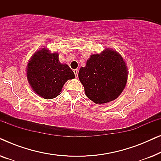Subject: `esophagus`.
I'll return each instance as SVG.
<instances>
[{"label": "esophagus", "mask_w": 161, "mask_h": 161, "mask_svg": "<svg viewBox=\"0 0 161 161\" xmlns=\"http://www.w3.org/2000/svg\"><path fill=\"white\" fill-rule=\"evenodd\" d=\"M75 75V78H78V69H74L73 70Z\"/></svg>", "instance_id": "esophagus-1"}]
</instances>
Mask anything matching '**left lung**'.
I'll return each mask as SVG.
<instances>
[{"label": "left lung", "instance_id": "obj_1", "mask_svg": "<svg viewBox=\"0 0 161 161\" xmlns=\"http://www.w3.org/2000/svg\"><path fill=\"white\" fill-rule=\"evenodd\" d=\"M127 67L117 51L106 48L100 54L90 56L78 78L86 95L96 104L114 100L124 90L127 81Z\"/></svg>", "mask_w": 161, "mask_h": 161}]
</instances>
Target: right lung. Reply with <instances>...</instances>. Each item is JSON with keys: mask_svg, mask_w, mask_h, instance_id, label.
Returning <instances> with one entry per match:
<instances>
[{"mask_svg": "<svg viewBox=\"0 0 161 161\" xmlns=\"http://www.w3.org/2000/svg\"><path fill=\"white\" fill-rule=\"evenodd\" d=\"M26 75L33 91L46 100L58 96L64 83L75 78L69 66L59 61L58 53H50L45 47L31 57Z\"/></svg>", "mask_w": 161, "mask_h": 161, "instance_id": "add662e5", "label": "right lung"}]
</instances>
